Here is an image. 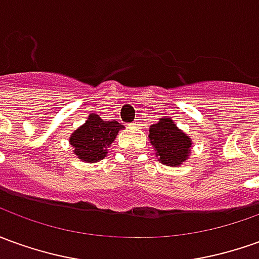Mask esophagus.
<instances>
[{"mask_svg": "<svg viewBox=\"0 0 259 259\" xmlns=\"http://www.w3.org/2000/svg\"><path fill=\"white\" fill-rule=\"evenodd\" d=\"M134 125H138V119H135V122H134Z\"/></svg>", "mask_w": 259, "mask_h": 259, "instance_id": "1", "label": "esophagus"}]
</instances>
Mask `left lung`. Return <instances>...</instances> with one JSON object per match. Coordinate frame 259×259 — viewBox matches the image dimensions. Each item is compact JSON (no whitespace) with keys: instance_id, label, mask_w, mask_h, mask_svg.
Here are the masks:
<instances>
[{"instance_id":"obj_1","label":"left lung","mask_w":259,"mask_h":259,"mask_svg":"<svg viewBox=\"0 0 259 259\" xmlns=\"http://www.w3.org/2000/svg\"><path fill=\"white\" fill-rule=\"evenodd\" d=\"M149 140L159 162L166 166H179L189 158L192 140L176 126L172 118H160L151 125Z\"/></svg>"}]
</instances>
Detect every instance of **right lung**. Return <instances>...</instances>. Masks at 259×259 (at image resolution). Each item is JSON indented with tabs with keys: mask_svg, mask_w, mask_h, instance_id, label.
I'll return each mask as SVG.
<instances>
[{
	"mask_svg": "<svg viewBox=\"0 0 259 259\" xmlns=\"http://www.w3.org/2000/svg\"><path fill=\"white\" fill-rule=\"evenodd\" d=\"M124 125L117 121H103L97 114H90L81 126L70 135L73 152L83 162H99L104 159L107 148L112 144Z\"/></svg>",
	"mask_w": 259,
	"mask_h": 259,
	"instance_id": "right-lung-1",
	"label": "right lung"
}]
</instances>
